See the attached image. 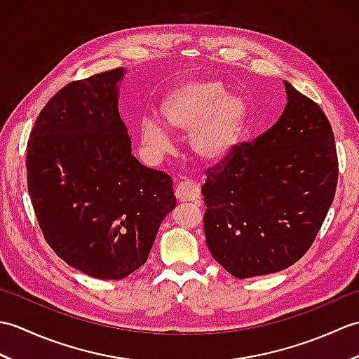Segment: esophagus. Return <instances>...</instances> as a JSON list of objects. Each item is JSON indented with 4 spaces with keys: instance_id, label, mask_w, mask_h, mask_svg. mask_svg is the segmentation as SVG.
<instances>
[{
    "instance_id": "1",
    "label": "esophagus",
    "mask_w": 359,
    "mask_h": 359,
    "mask_svg": "<svg viewBox=\"0 0 359 359\" xmlns=\"http://www.w3.org/2000/svg\"><path fill=\"white\" fill-rule=\"evenodd\" d=\"M175 197L179 202H194L201 197V188L191 180L180 182L175 188Z\"/></svg>"
}]
</instances>
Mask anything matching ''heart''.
I'll return each instance as SVG.
<instances>
[{"mask_svg": "<svg viewBox=\"0 0 359 359\" xmlns=\"http://www.w3.org/2000/svg\"><path fill=\"white\" fill-rule=\"evenodd\" d=\"M248 102L238 93H226L216 79H193L175 86L162 103V123L177 133H189V148L203 163H222L245 133ZM140 140L158 152L172 147L170 133L152 120H143Z\"/></svg>", "mask_w": 359, "mask_h": 359, "instance_id": "b5f03b06", "label": "heart"}]
</instances>
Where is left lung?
<instances>
[{
  "label": "left lung",
  "mask_w": 359,
  "mask_h": 359,
  "mask_svg": "<svg viewBox=\"0 0 359 359\" xmlns=\"http://www.w3.org/2000/svg\"><path fill=\"white\" fill-rule=\"evenodd\" d=\"M287 104L255 143L207 170L203 228L215 261L239 279L280 270L307 253L338 184L324 111L284 81Z\"/></svg>",
  "instance_id": "left-lung-1"
}]
</instances>
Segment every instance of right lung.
I'll return each mask as SVG.
<instances>
[{"label": "right lung", "instance_id": "add662e5", "mask_svg": "<svg viewBox=\"0 0 359 359\" xmlns=\"http://www.w3.org/2000/svg\"><path fill=\"white\" fill-rule=\"evenodd\" d=\"M112 69L72 81L36 117L27 142V189L58 257L97 279H123L147 262L175 208L172 180L131 154Z\"/></svg>", "mask_w": 359, "mask_h": 359}]
</instances>
